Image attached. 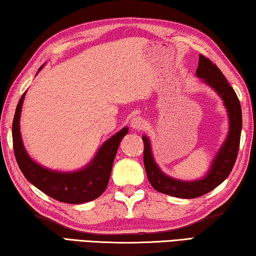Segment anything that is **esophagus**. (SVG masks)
<instances>
[{
    "label": "esophagus",
    "instance_id": "esophagus-1",
    "mask_svg": "<svg viewBox=\"0 0 256 256\" xmlns=\"http://www.w3.org/2000/svg\"><path fill=\"white\" fill-rule=\"evenodd\" d=\"M131 126L136 130H142L146 126V120L141 116H136L131 120Z\"/></svg>",
    "mask_w": 256,
    "mask_h": 256
}]
</instances>
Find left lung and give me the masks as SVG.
I'll return each mask as SVG.
<instances>
[{"mask_svg":"<svg viewBox=\"0 0 256 256\" xmlns=\"http://www.w3.org/2000/svg\"><path fill=\"white\" fill-rule=\"evenodd\" d=\"M196 76L204 80L206 84L212 86L222 98L228 112L229 126H230L226 141L216 154L210 170L204 178L194 182H183L164 175L154 162L148 138L142 136L144 144V162L150 184L160 193L182 198L202 196L222 184L230 174L235 164L240 141L242 108L235 90L228 84L219 68L202 54L198 56Z\"/></svg>","mask_w":256,"mask_h":256,"instance_id":"8db88e82","label":"left lung"}]
</instances>
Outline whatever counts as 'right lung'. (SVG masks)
<instances>
[{
	"label": "right lung",
	"mask_w": 256,
	"mask_h": 256,
	"mask_svg": "<svg viewBox=\"0 0 256 256\" xmlns=\"http://www.w3.org/2000/svg\"><path fill=\"white\" fill-rule=\"evenodd\" d=\"M24 94L26 92L21 96L16 108L14 123H12V138H14L16 162L26 178L46 196L64 203L79 204L100 196L108 185L112 162L120 140L124 136H126L128 128H122L110 140H107L98 150L92 162L84 170L73 172H60L46 170L32 160L26 152L21 140L19 120Z\"/></svg>",
	"instance_id": "obj_1"
}]
</instances>
